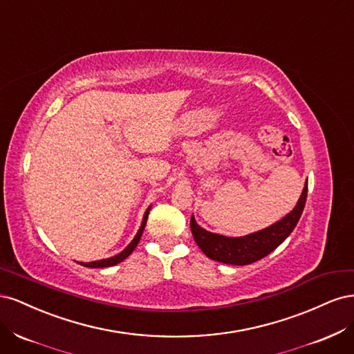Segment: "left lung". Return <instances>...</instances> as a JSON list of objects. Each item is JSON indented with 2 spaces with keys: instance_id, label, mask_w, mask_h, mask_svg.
<instances>
[{
  "instance_id": "1",
  "label": "left lung",
  "mask_w": 354,
  "mask_h": 354,
  "mask_svg": "<svg viewBox=\"0 0 354 354\" xmlns=\"http://www.w3.org/2000/svg\"><path fill=\"white\" fill-rule=\"evenodd\" d=\"M306 199L307 181L301 196H299L295 208L291 212H288L283 218L276 221L272 226L251 234H245V236L229 238L223 236V234L208 232L199 226L194 216L190 218V230L201 251L208 259L234 266L251 264L254 261L264 259L266 255H269L291 234L299 217H301Z\"/></svg>"
}]
</instances>
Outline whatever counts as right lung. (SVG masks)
I'll return each mask as SVG.
<instances>
[{
	"instance_id": "1",
	"label": "right lung",
	"mask_w": 354,
	"mask_h": 354,
	"mask_svg": "<svg viewBox=\"0 0 354 354\" xmlns=\"http://www.w3.org/2000/svg\"><path fill=\"white\" fill-rule=\"evenodd\" d=\"M151 208H152V207H149V208L146 209L140 229H138V232L136 233L134 239H133L130 243H128V246H125V250H122L120 254H116V255L111 257V259H104V260H99V261H91V263H80V264H82L84 267H93V269H97V267H99V269H100V267H111V266H115V264H118V263L124 261V260L127 259V257L134 251V248L137 246L138 241H140L142 234H143V230H145V226H146L147 217H149V211H151Z\"/></svg>"
}]
</instances>
